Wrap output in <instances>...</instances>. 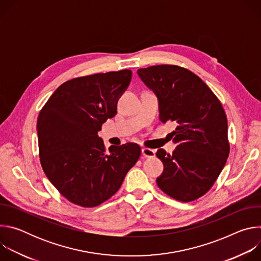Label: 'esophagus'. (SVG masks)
<instances>
[{
  "label": "esophagus",
  "mask_w": 261,
  "mask_h": 261,
  "mask_svg": "<svg viewBox=\"0 0 261 261\" xmlns=\"http://www.w3.org/2000/svg\"><path fill=\"white\" fill-rule=\"evenodd\" d=\"M141 154L143 157H146V158H152L155 156L156 152L154 150H151V148H147V147H143L141 148Z\"/></svg>",
  "instance_id": "esophagus-1"
}]
</instances>
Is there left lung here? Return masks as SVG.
I'll return each instance as SVG.
<instances>
[{"instance_id":"left-lung-1","label":"left lung","mask_w":261,"mask_h":261,"mask_svg":"<svg viewBox=\"0 0 261 261\" xmlns=\"http://www.w3.org/2000/svg\"><path fill=\"white\" fill-rule=\"evenodd\" d=\"M158 98L159 119L174 122L170 133L177 144L169 155L157 151L164 169L156 181L168 196L189 202L214 185L229 155L227 118L221 102L193 72L175 65L137 70Z\"/></svg>"}]
</instances>
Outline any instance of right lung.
I'll return each instance as SVG.
<instances>
[{
    "mask_svg": "<svg viewBox=\"0 0 261 261\" xmlns=\"http://www.w3.org/2000/svg\"><path fill=\"white\" fill-rule=\"evenodd\" d=\"M131 70L97 73L61 85L37 120L39 156L44 173L69 201L97 206L120 189L140 156L136 143L111 145L106 153L98 136L117 114Z\"/></svg>",
    "mask_w": 261,
    "mask_h": 261,
    "instance_id": "right-lung-1",
    "label": "right lung"
}]
</instances>
